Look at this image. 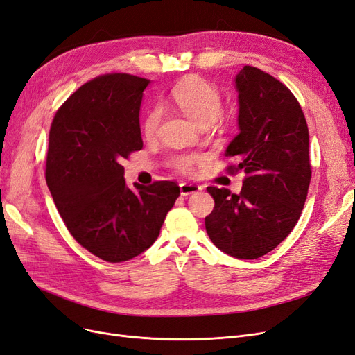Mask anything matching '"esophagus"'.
<instances>
[{"instance_id":"obj_1","label":"esophagus","mask_w":355,"mask_h":355,"mask_svg":"<svg viewBox=\"0 0 355 355\" xmlns=\"http://www.w3.org/2000/svg\"><path fill=\"white\" fill-rule=\"evenodd\" d=\"M179 187H180V196H184V197L191 196V194H194V192L201 191L200 185L189 184V182H184V184H180Z\"/></svg>"}]
</instances>
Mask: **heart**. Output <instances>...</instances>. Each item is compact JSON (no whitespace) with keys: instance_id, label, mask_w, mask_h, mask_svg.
Segmentation results:
<instances>
[{"instance_id":"b5f03b06","label":"heart","mask_w":355,"mask_h":355,"mask_svg":"<svg viewBox=\"0 0 355 355\" xmlns=\"http://www.w3.org/2000/svg\"><path fill=\"white\" fill-rule=\"evenodd\" d=\"M171 101L178 108L191 118L197 125H210L222 111V98L218 89L206 80L192 77L179 83L171 90ZM163 118V111L159 106H153L144 118V133L146 136H154ZM198 159V155L180 154L171 158V166L179 171H189L192 164Z\"/></svg>"}]
</instances>
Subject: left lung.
Here are the masks:
<instances>
[{"label":"left lung","instance_id":"8db88e82","mask_svg":"<svg viewBox=\"0 0 355 355\" xmlns=\"http://www.w3.org/2000/svg\"><path fill=\"white\" fill-rule=\"evenodd\" d=\"M239 128L227 148L244 170L240 194L209 187L214 209L206 231L219 250L237 259H257L274 250L297 223L311 180L305 115L283 83L254 67L235 77Z\"/></svg>","mask_w":355,"mask_h":355}]
</instances>
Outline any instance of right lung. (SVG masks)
Segmentation results:
<instances>
[{
  "label": "right lung",
  "mask_w": 355,
  "mask_h": 355,
  "mask_svg": "<svg viewBox=\"0 0 355 355\" xmlns=\"http://www.w3.org/2000/svg\"><path fill=\"white\" fill-rule=\"evenodd\" d=\"M151 83L106 73L71 94L49 135L46 180L68 231L106 262H124L158 239L180 194L171 180L144 187L124 180L121 161L141 151L139 111Z\"/></svg>",
  "instance_id": "obj_1"
}]
</instances>
